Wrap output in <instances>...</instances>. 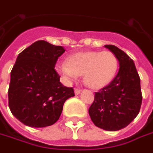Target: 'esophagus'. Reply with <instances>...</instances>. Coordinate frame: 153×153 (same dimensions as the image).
Wrapping results in <instances>:
<instances>
[{
    "label": "esophagus",
    "mask_w": 153,
    "mask_h": 153,
    "mask_svg": "<svg viewBox=\"0 0 153 153\" xmlns=\"http://www.w3.org/2000/svg\"><path fill=\"white\" fill-rule=\"evenodd\" d=\"M81 91H82V90L78 89V88H75V89H74V92H75V94H76V95L80 94V93H81Z\"/></svg>",
    "instance_id": "1"
}]
</instances>
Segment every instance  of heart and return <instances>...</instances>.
I'll list each match as a JSON object with an SVG mask.
<instances>
[{"instance_id": "b5f03b06", "label": "heart", "mask_w": 153, "mask_h": 153, "mask_svg": "<svg viewBox=\"0 0 153 153\" xmlns=\"http://www.w3.org/2000/svg\"><path fill=\"white\" fill-rule=\"evenodd\" d=\"M119 68L116 56L111 51H85L70 55L66 63L58 64L56 71L67 81L83 74L85 84L91 89L105 87L114 79Z\"/></svg>"}]
</instances>
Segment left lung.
<instances>
[{"label":"left lung","mask_w":153,"mask_h":153,"mask_svg":"<svg viewBox=\"0 0 153 153\" xmlns=\"http://www.w3.org/2000/svg\"><path fill=\"white\" fill-rule=\"evenodd\" d=\"M117 57L120 68L107 86L95 92L89 115L97 127L117 131L138 116L142 103L140 79L133 60L115 45H105Z\"/></svg>","instance_id":"obj_1"}]
</instances>
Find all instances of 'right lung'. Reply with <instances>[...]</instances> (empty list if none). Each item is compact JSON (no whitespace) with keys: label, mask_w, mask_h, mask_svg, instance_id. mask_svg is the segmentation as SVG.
I'll list each match as a JSON object with an SVG mask.
<instances>
[{"label":"right lung","mask_w":153,"mask_h":153,"mask_svg":"<svg viewBox=\"0 0 153 153\" xmlns=\"http://www.w3.org/2000/svg\"><path fill=\"white\" fill-rule=\"evenodd\" d=\"M65 52L43 40L32 43L19 54L11 71L8 105L21 123L31 128L53 125L61 116L67 99L74 96L73 87L64 86L55 69Z\"/></svg>","instance_id":"1"}]
</instances>
